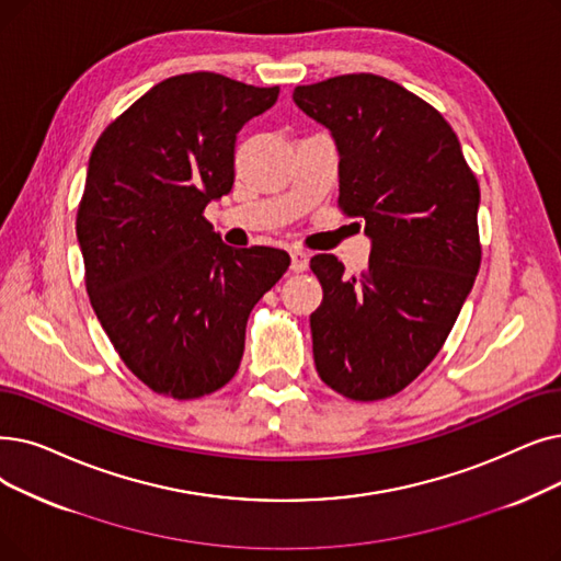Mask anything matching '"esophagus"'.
<instances>
[{"mask_svg": "<svg viewBox=\"0 0 561 561\" xmlns=\"http://www.w3.org/2000/svg\"><path fill=\"white\" fill-rule=\"evenodd\" d=\"M290 267H294L296 273H302L309 267V256L305 250L300 248H290Z\"/></svg>", "mask_w": 561, "mask_h": 561, "instance_id": "1", "label": "esophagus"}]
</instances>
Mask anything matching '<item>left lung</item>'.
Returning <instances> with one entry per match:
<instances>
[{
	"label": "left lung",
	"instance_id": "obj_1",
	"mask_svg": "<svg viewBox=\"0 0 561 561\" xmlns=\"http://www.w3.org/2000/svg\"><path fill=\"white\" fill-rule=\"evenodd\" d=\"M294 101L330 128L339 210L371 236L357 275L334 254L309 263L323 286L316 371L351 401L394 397L440 353L479 273L477 176L445 116L392 80L353 72L296 87Z\"/></svg>",
	"mask_w": 561,
	"mask_h": 561
}]
</instances>
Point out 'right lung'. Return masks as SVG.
I'll return each mask as SVG.
<instances>
[{
	"mask_svg": "<svg viewBox=\"0 0 561 561\" xmlns=\"http://www.w3.org/2000/svg\"><path fill=\"white\" fill-rule=\"evenodd\" d=\"M277 95L183 72L91 151L76 220L87 294L118 357L167 399H202L236 376L250 311L290 265L284 250L225 245L204 217L233 185L236 133Z\"/></svg>",
	"mask_w": 561,
	"mask_h": 561,
	"instance_id": "obj_1",
	"label": "right lung"
}]
</instances>
